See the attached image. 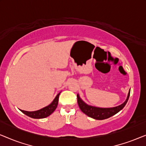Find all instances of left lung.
Wrapping results in <instances>:
<instances>
[{"label":"left lung","instance_id":"8db88e82","mask_svg":"<svg viewBox=\"0 0 146 146\" xmlns=\"http://www.w3.org/2000/svg\"><path fill=\"white\" fill-rule=\"evenodd\" d=\"M129 94H130V90H129L127 98L124 102L121 104V105L113 108H99L88 105L82 100L78 94H77V101L80 109L83 113H84L86 115L92 118L102 120V119L109 118L110 117L112 116L121 110L127 102L129 97Z\"/></svg>","mask_w":146,"mask_h":146}]
</instances>
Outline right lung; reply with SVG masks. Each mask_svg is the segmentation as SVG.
<instances>
[{
    "label": "right lung",
    "instance_id": "obj_1",
    "mask_svg": "<svg viewBox=\"0 0 146 146\" xmlns=\"http://www.w3.org/2000/svg\"><path fill=\"white\" fill-rule=\"evenodd\" d=\"M60 92L58 93L57 94L56 96L55 97V98L53 100V101L48 106H46L43 108L36 111H28L22 110L21 111L22 112L25 113L28 116L32 117V118L35 119H41V118H45L48 116H49L51 113H52L56 109L58 104V98Z\"/></svg>",
    "mask_w": 146,
    "mask_h": 146
}]
</instances>
